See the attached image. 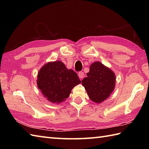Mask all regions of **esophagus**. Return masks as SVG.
I'll use <instances>...</instances> for the list:
<instances>
[{"label": "esophagus", "instance_id": "34e87169", "mask_svg": "<svg viewBox=\"0 0 149 149\" xmlns=\"http://www.w3.org/2000/svg\"><path fill=\"white\" fill-rule=\"evenodd\" d=\"M78 75H79V78L81 79H83L84 77V73L83 72H79Z\"/></svg>", "mask_w": 149, "mask_h": 149}]
</instances>
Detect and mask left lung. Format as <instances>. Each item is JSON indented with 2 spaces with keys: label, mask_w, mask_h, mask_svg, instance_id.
Wrapping results in <instances>:
<instances>
[{
  "label": "left lung",
  "mask_w": 149,
  "mask_h": 149,
  "mask_svg": "<svg viewBox=\"0 0 149 149\" xmlns=\"http://www.w3.org/2000/svg\"><path fill=\"white\" fill-rule=\"evenodd\" d=\"M86 75L82 84L90 99L94 102L100 103L108 98L115 86V75L111 70L97 61L90 65Z\"/></svg>",
  "instance_id": "left-lung-1"
}]
</instances>
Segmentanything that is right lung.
I'll return each instance as SVG.
<instances>
[{
	"mask_svg": "<svg viewBox=\"0 0 149 149\" xmlns=\"http://www.w3.org/2000/svg\"><path fill=\"white\" fill-rule=\"evenodd\" d=\"M77 74L61 61L49 62L38 74L37 84L43 96L53 103L64 102L72 89L81 83Z\"/></svg>",
	"mask_w": 149,
	"mask_h": 149,
	"instance_id": "right-lung-1",
	"label": "right lung"
}]
</instances>
